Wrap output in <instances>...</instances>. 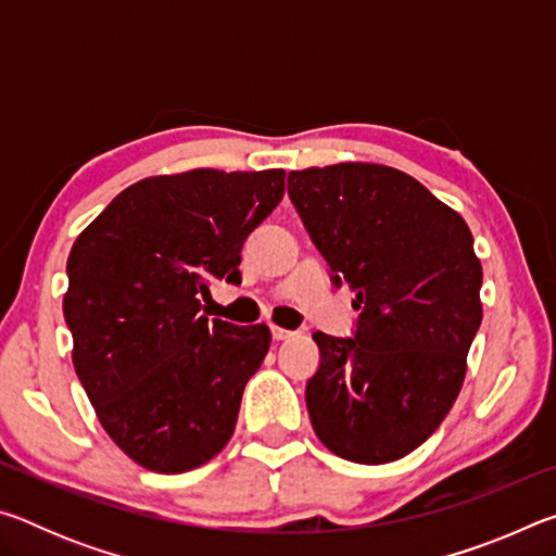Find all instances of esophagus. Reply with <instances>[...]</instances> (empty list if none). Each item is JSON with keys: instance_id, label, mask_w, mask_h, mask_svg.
<instances>
[{"instance_id": "1", "label": "esophagus", "mask_w": 556, "mask_h": 556, "mask_svg": "<svg viewBox=\"0 0 556 556\" xmlns=\"http://www.w3.org/2000/svg\"><path fill=\"white\" fill-rule=\"evenodd\" d=\"M294 336V331H287V328H279V326H271V338L275 341H287V338Z\"/></svg>"}]
</instances>
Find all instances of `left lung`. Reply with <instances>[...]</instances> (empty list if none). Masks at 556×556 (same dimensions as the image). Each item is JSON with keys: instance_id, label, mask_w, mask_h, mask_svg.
I'll return each mask as SVG.
<instances>
[{"instance_id": "obj_1", "label": "left lung", "mask_w": 556, "mask_h": 556, "mask_svg": "<svg viewBox=\"0 0 556 556\" xmlns=\"http://www.w3.org/2000/svg\"><path fill=\"white\" fill-rule=\"evenodd\" d=\"M287 191L361 312L351 338L314 333L321 363L306 382L308 417L336 456L390 464L434 434L464 384L483 318L473 235L390 166L304 168Z\"/></svg>"}]
</instances>
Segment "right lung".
<instances>
[{"label": "right lung", "instance_id": "obj_1", "mask_svg": "<svg viewBox=\"0 0 556 556\" xmlns=\"http://www.w3.org/2000/svg\"><path fill=\"white\" fill-rule=\"evenodd\" d=\"M281 195V168L152 176L75 240L63 299L73 365L100 425L139 466L184 473L230 441L271 333L211 321L201 299L211 279H240L242 244Z\"/></svg>", "mask_w": 556, "mask_h": 556}]
</instances>
